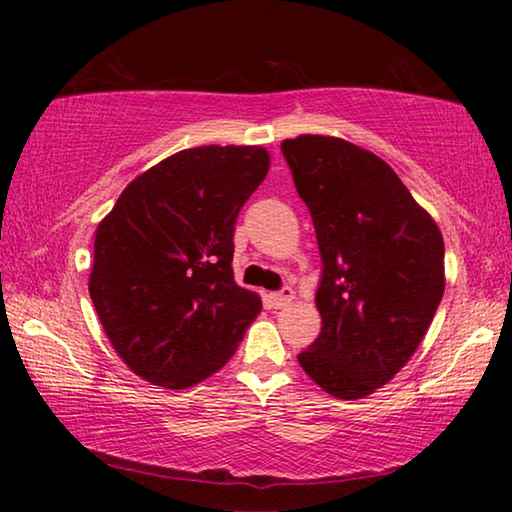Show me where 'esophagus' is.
Listing matches in <instances>:
<instances>
[{
	"mask_svg": "<svg viewBox=\"0 0 512 512\" xmlns=\"http://www.w3.org/2000/svg\"><path fill=\"white\" fill-rule=\"evenodd\" d=\"M291 300H293V291L291 289H282L280 293H271V296H268V302H271V307H275V309L287 307Z\"/></svg>",
	"mask_w": 512,
	"mask_h": 512,
	"instance_id": "esophagus-1",
	"label": "esophagus"
}]
</instances>
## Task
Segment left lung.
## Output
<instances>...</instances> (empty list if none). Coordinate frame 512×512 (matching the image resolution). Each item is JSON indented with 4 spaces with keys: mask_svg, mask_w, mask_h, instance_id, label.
I'll return each mask as SVG.
<instances>
[{
    "mask_svg": "<svg viewBox=\"0 0 512 512\" xmlns=\"http://www.w3.org/2000/svg\"><path fill=\"white\" fill-rule=\"evenodd\" d=\"M323 257L318 339L302 370L339 400L388 384L418 350L445 293V241L388 164L332 135L284 140Z\"/></svg>",
    "mask_w": 512,
    "mask_h": 512,
    "instance_id": "left-lung-1",
    "label": "left lung"
}]
</instances>
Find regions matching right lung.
Masks as SVG:
<instances>
[{"mask_svg": "<svg viewBox=\"0 0 512 512\" xmlns=\"http://www.w3.org/2000/svg\"><path fill=\"white\" fill-rule=\"evenodd\" d=\"M264 146H196L146 169L94 235L90 298L137 377L183 391L230 361L262 298L232 275L239 210L264 183Z\"/></svg>", "mask_w": 512, "mask_h": 512, "instance_id": "add662e5", "label": "right lung"}]
</instances>
